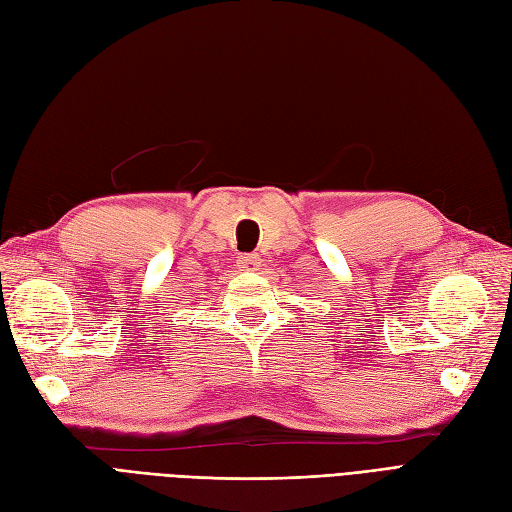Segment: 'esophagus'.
I'll list each match as a JSON object with an SVG mask.
<instances>
[{
    "label": "esophagus",
    "instance_id": "esophagus-1",
    "mask_svg": "<svg viewBox=\"0 0 512 512\" xmlns=\"http://www.w3.org/2000/svg\"><path fill=\"white\" fill-rule=\"evenodd\" d=\"M239 271H258L260 267V256L258 254H243L237 260Z\"/></svg>",
    "mask_w": 512,
    "mask_h": 512
}]
</instances>
